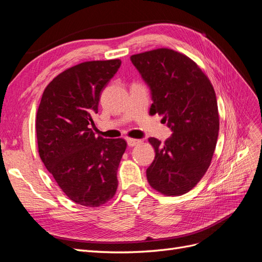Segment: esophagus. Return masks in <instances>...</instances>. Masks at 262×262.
<instances>
[{"mask_svg":"<svg viewBox=\"0 0 262 262\" xmlns=\"http://www.w3.org/2000/svg\"><path fill=\"white\" fill-rule=\"evenodd\" d=\"M126 143H128V145L130 147H132V146H136V145L140 144L141 143V140H136V139L128 138V139H126Z\"/></svg>","mask_w":262,"mask_h":262,"instance_id":"1","label":"esophagus"}]
</instances>
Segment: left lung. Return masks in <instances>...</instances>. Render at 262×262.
I'll return each instance as SVG.
<instances>
[{
    "instance_id": "1",
    "label": "left lung",
    "mask_w": 262,
    "mask_h": 262,
    "mask_svg": "<svg viewBox=\"0 0 262 262\" xmlns=\"http://www.w3.org/2000/svg\"><path fill=\"white\" fill-rule=\"evenodd\" d=\"M150 91V115H163L172 134L162 144L149 138L155 158L148 184L166 195L190 191L204 176L216 146L220 121L215 92L195 63L170 49L130 58Z\"/></svg>"
}]
</instances>
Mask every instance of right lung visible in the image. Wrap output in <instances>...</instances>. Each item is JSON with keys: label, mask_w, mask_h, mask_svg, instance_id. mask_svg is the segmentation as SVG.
I'll return each mask as SVG.
<instances>
[{"label": "right lung", "mask_w": 262, "mask_h": 262, "mask_svg": "<svg viewBox=\"0 0 262 262\" xmlns=\"http://www.w3.org/2000/svg\"><path fill=\"white\" fill-rule=\"evenodd\" d=\"M121 61H90L66 70L46 87L36 118L39 155L71 200L99 207L118 187L117 170L126 143L96 138L94 117L102 90Z\"/></svg>", "instance_id": "right-lung-1"}]
</instances>
